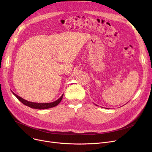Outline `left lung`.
<instances>
[{"label": "left lung", "instance_id": "obj_1", "mask_svg": "<svg viewBox=\"0 0 152 152\" xmlns=\"http://www.w3.org/2000/svg\"><path fill=\"white\" fill-rule=\"evenodd\" d=\"M97 106H98V105H97Z\"/></svg>", "mask_w": 152, "mask_h": 152}]
</instances>
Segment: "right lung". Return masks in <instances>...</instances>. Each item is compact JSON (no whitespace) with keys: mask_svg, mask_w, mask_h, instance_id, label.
Instances as JSON below:
<instances>
[{"mask_svg":"<svg viewBox=\"0 0 152 152\" xmlns=\"http://www.w3.org/2000/svg\"><path fill=\"white\" fill-rule=\"evenodd\" d=\"M15 96L17 97L21 103H23L24 105H25L30 108H35V109H39V110H42V109H47V108H52L54 107H56L57 105H58V103L61 102L62 100V98L63 97V94H62L61 96L55 102H51V103H35V102H32L28 101L26 100H25L24 99L18 96V95L15 94L13 93Z\"/></svg>","mask_w":152,"mask_h":152,"instance_id":"obj_1","label":"right lung"}]
</instances>
